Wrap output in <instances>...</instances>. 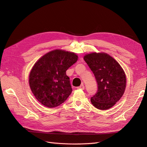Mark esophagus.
<instances>
[{
    "mask_svg": "<svg viewBox=\"0 0 147 147\" xmlns=\"http://www.w3.org/2000/svg\"><path fill=\"white\" fill-rule=\"evenodd\" d=\"M78 89H79V90H84V84H82L80 86H78V88H77Z\"/></svg>",
    "mask_w": 147,
    "mask_h": 147,
    "instance_id": "1",
    "label": "esophagus"
}]
</instances>
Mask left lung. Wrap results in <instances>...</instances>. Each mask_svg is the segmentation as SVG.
Listing matches in <instances>:
<instances>
[{
	"label": "left lung",
	"instance_id": "8db88e82",
	"mask_svg": "<svg viewBox=\"0 0 147 147\" xmlns=\"http://www.w3.org/2000/svg\"><path fill=\"white\" fill-rule=\"evenodd\" d=\"M97 83V92L91 97L92 104L107 110L123 96L126 85L124 71L118 62L105 53H92L84 56Z\"/></svg>",
	"mask_w": 147,
	"mask_h": 147
}]
</instances>
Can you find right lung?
<instances>
[{"label": "right lung", "mask_w": 147, "mask_h": 147, "mask_svg": "<svg viewBox=\"0 0 147 147\" xmlns=\"http://www.w3.org/2000/svg\"><path fill=\"white\" fill-rule=\"evenodd\" d=\"M78 60L73 52L55 50L40 57L31 69L29 83L37 100L48 108L64 102L72 91L66 70Z\"/></svg>", "instance_id": "1"}]
</instances>
